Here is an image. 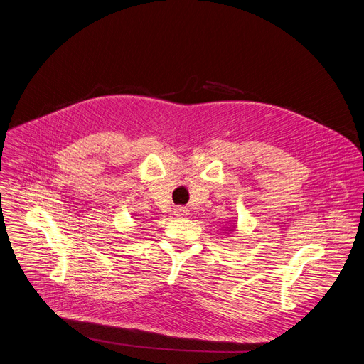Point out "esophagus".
Instances as JSON below:
<instances>
[{"mask_svg": "<svg viewBox=\"0 0 364 364\" xmlns=\"http://www.w3.org/2000/svg\"><path fill=\"white\" fill-rule=\"evenodd\" d=\"M174 215L178 216V218H183V216H187L188 215V209L184 208V206H177L174 209Z\"/></svg>", "mask_w": 364, "mask_h": 364, "instance_id": "esophagus-1", "label": "esophagus"}]
</instances>
